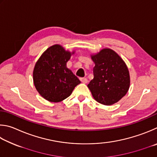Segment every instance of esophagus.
Segmentation results:
<instances>
[{"label":"esophagus","mask_w":157,"mask_h":157,"mask_svg":"<svg viewBox=\"0 0 157 157\" xmlns=\"http://www.w3.org/2000/svg\"><path fill=\"white\" fill-rule=\"evenodd\" d=\"M80 81L82 82L83 83H87V79L86 78H80Z\"/></svg>","instance_id":"esophagus-1"}]
</instances>
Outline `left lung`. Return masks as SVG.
Returning a JSON list of instances; mask_svg holds the SVG:
<instances>
[{
	"label": "left lung",
	"instance_id": "left-lung-1",
	"mask_svg": "<svg viewBox=\"0 0 157 157\" xmlns=\"http://www.w3.org/2000/svg\"><path fill=\"white\" fill-rule=\"evenodd\" d=\"M91 59L95 64L94 78L87 87L97 102L105 105H113L121 99L130 88L128 66L116 52L109 48L92 54Z\"/></svg>",
	"mask_w": 157,
	"mask_h": 157
}]
</instances>
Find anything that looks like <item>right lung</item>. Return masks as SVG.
Returning <instances> with one entry per match:
<instances>
[{
  "mask_svg": "<svg viewBox=\"0 0 157 157\" xmlns=\"http://www.w3.org/2000/svg\"><path fill=\"white\" fill-rule=\"evenodd\" d=\"M75 52L65 50L56 44L43 52L36 63L33 71V81L40 95L49 102L58 103L70 97L81 81L67 63Z\"/></svg>",
  "mask_w": 157,
  "mask_h": 157,
  "instance_id": "obj_1",
  "label": "right lung"
}]
</instances>
